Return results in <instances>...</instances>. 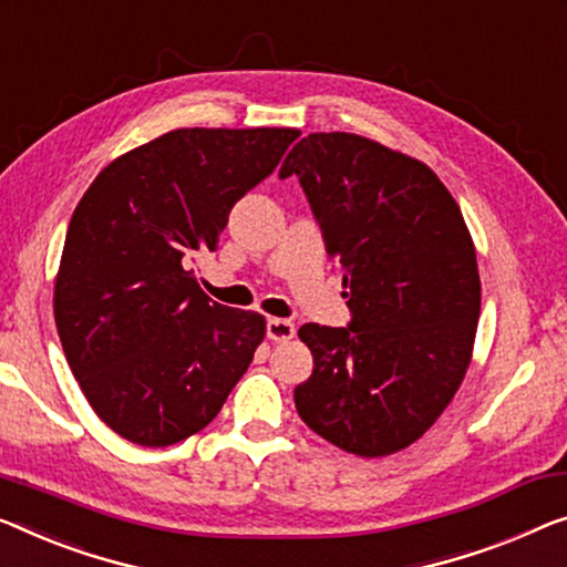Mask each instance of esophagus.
I'll list each match as a JSON object with an SVG mask.
<instances>
[{
	"label": "esophagus",
	"mask_w": 567,
	"mask_h": 567,
	"mask_svg": "<svg viewBox=\"0 0 567 567\" xmlns=\"http://www.w3.org/2000/svg\"><path fill=\"white\" fill-rule=\"evenodd\" d=\"M295 336V323L285 318H269L267 320V338L275 343H285Z\"/></svg>",
	"instance_id": "esophagus-1"
}]
</instances>
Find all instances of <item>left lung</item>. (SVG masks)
I'll use <instances>...</instances> for the list:
<instances>
[{
    "label": "left lung",
    "mask_w": 567,
    "mask_h": 567,
    "mask_svg": "<svg viewBox=\"0 0 567 567\" xmlns=\"http://www.w3.org/2000/svg\"><path fill=\"white\" fill-rule=\"evenodd\" d=\"M295 175L343 267L351 323H306L312 374L295 386L302 422L346 453L379 458L415 443L471 364L481 280L458 203L425 163L349 132L290 150Z\"/></svg>",
    "instance_id": "1"
}]
</instances>
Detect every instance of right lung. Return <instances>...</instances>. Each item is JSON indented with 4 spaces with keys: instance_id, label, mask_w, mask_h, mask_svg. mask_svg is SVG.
I'll list each match as a JSON object with an SVG mask.
<instances>
[{
    "instance_id": "right-lung-1",
    "label": "right lung",
    "mask_w": 567,
    "mask_h": 567,
    "mask_svg": "<svg viewBox=\"0 0 567 567\" xmlns=\"http://www.w3.org/2000/svg\"><path fill=\"white\" fill-rule=\"evenodd\" d=\"M298 130H175L116 157L68 224L55 326L96 415L163 447L218 415L265 318L218 306L190 261L214 251L234 203L275 171Z\"/></svg>"
}]
</instances>
